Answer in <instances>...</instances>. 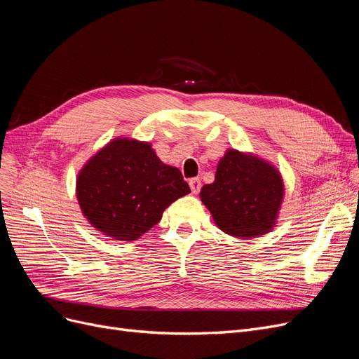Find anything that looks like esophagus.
<instances>
[{
	"label": "esophagus",
	"mask_w": 359,
	"mask_h": 359,
	"mask_svg": "<svg viewBox=\"0 0 359 359\" xmlns=\"http://www.w3.org/2000/svg\"><path fill=\"white\" fill-rule=\"evenodd\" d=\"M189 186H191V191H192V194H198V192H199V189H201V180H199L198 177L191 179V180H189Z\"/></svg>",
	"instance_id": "34e87169"
}]
</instances>
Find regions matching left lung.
Segmentation results:
<instances>
[{"instance_id": "8db88e82", "label": "left lung", "mask_w": 359, "mask_h": 359, "mask_svg": "<svg viewBox=\"0 0 359 359\" xmlns=\"http://www.w3.org/2000/svg\"><path fill=\"white\" fill-rule=\"evenodd\" d=\"M199 196L218 229L233 238L251 239L276 226L285 183L270 161L231 148L218 161L214 182L202 186Z\"/></svg>"}]
</instances>
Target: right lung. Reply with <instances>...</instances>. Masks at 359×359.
Instances as JSON below:
<instances>
[{
    "instance_id": "right-lung-1",
    "label": "right lung",
    "mask_w": 359,
    "mask_h": 359,
    "mask_svg": "<svg viewBox=\"0 0 359 359\" xmlns=\"http://www.w3.org/2000/svg\"><path fill=\"white\" fill-rule=\"evenodd\" d=\"M191 194L180 170L164 164L149 142L116 137L85 163L76 196L92 227L116 241H136L164 210Z\"/></svg>"
}]
</instances>
